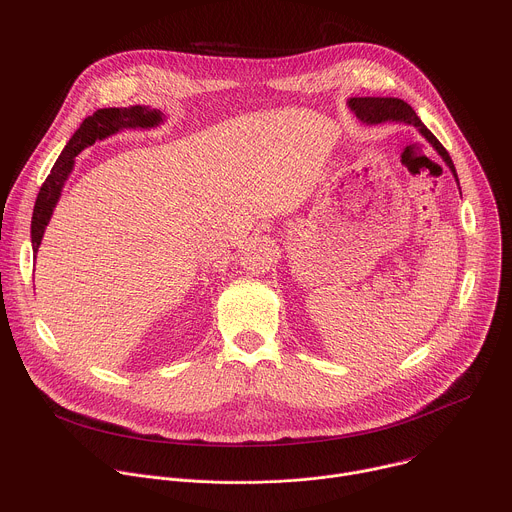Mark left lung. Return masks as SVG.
I'll use <instances>...</instances> for the list:
<instances>
[{
  "instance_id": "left-lung-1",
  "label": "left lung",
  "mask_w": 512,
  "mask_h": 512,
  "mask_svg": "<svg viewBox=\"0 0 512 512\" xmlns=\"http://www.w3.org/2000/svg\"><path fill=\"white\" fill-rule=\"evenodd\" d=\"M348 107L356 113V117L364 123H383V121H405L411 123L419 129V133L433 145L435 152L444 158V162L450 166V170L454 172V178L458 182V174L454 168V162L448 154V150L440 143L423 123L421 119L415 115V111L411 109V105H407L401 99H393V97H352L348 101Z\"/></svg>"
}]
</instances>
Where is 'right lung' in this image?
Here are the masks:
<instances>
[{
  "label": "right lung",
  "instance_id": "right-lung-1",
  "mask_svg": "<svg viewBox=\"0 0 512 512\" xmlns=\"http://www.w3.org/2000/svg\"><path fill=\"white\" fill-rule=\"evenodd\" d=\"M162 121V113L158 109L150 107H109V109H97L91 117H87L81 127L75 131V135L70 137L66 143V148L58 156L56 164L52 166L48 178L44 180L36 204H34V214H32V249L38 251L44 229L50 221L52 210L58 202L60 190L64 186V180L68 178L72 164H75V158L93 145L97 139H103L123 127H154Z\"/></svg>",
  "mask_w": 512,
  "mask_h": 512
}]
</instances>
